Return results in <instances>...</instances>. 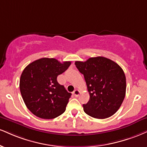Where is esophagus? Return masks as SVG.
<instances>
[{
  "mask_svg": "<svg viewBox=\"0 0 147 147\" xmlns=\"http://www.w3.org/2000/svg\"><path fill=\"white\" fill-rule=\"evenodd\" d=\"M79 94H80V92H79L78 90H75V91L73 92V95L75 96V97H77L79 95Z\"/></svg>",
  "mask_w": 147,
  "mask_h": 147,
  "instance_id": "1",
  "label": "esophagus"
}]
</instances>
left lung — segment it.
<instances>
[{
  "mask_svg": "<svg viewBox=\"0 0 147 147\" xmlns=\"http://www.w3.org/2000/svg\"><path fill=\"white\" fill-rule=\"evenodd\" d=\"M75 64L84 76L90 94L89 101L83 105L84 112L98 119L114 115L126 93V77L121 67L104 57L77 61Z\"/></svg>",
  "mask_w": 147,
  "mask_h": 147,
  "instance_id": "left-lung-1",
  "label": "left lung"
}]
</instances>
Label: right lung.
Listing matches in <instances>:
<instances>
[{"instance_id":"add662e5","label":"right lung","mask_w":147,"mask_h":147,"mask_svg":"<svg viewBox=\"0 0 147 147\" xmlns=\"http://www.w3.org/2000/svg\"><path fill=\"white\" fill-rule=\"evenodd\" d=\"M71 64L54 58H41L29 63L22 71L20 90L23 100L33 114L43 119H52L66 110L71 93L57 81Z\"/></svg>"}]
</instances>
